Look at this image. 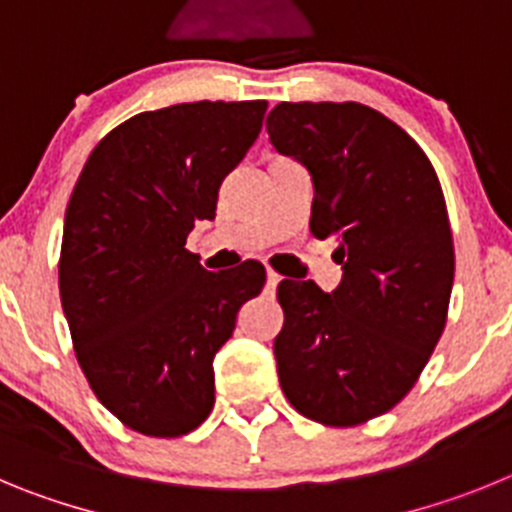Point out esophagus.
Masks as SVG:
<instances>
[{"instance_id":"esophagus-1","label":"esophagus","mask_w":512,"mask_h":512,"mask_svg":"<svg viewBox=\"0 0 512 512\" xmlns=\"http://www.w3.org/2000/svg\"><path fill=\"white\" fill-rule=\"evenodd\" d=\"M278 283H280V275L275 273V270H267V288H278Z\"/></svg>"}]
</instances>
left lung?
<instances>
[{
  "label": "left lung",
  "mask_w": 512,
  "mask_h": 512,
  "mask_svg": "<svg viewBox=\"0 0 512 512\" xmlns=\"http://www.w3.org/2000/svg\"><path fill=\"white\" fill-rule=\"evenodd\" d=\"M278 153L313 178L311 232L334 237V293L283 280L275 336L288 403L324 426H359L408 395L439 344L454 283L441 183L418 142L357 101H280L267 114Z\"/></svg>",
  "instance_id": "obj_1"
}]
</instances>
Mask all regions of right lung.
<instances>
[{
    "mask_svg": "<svg viewBox=\"0 0 512 512\" xmlns=\"http://www.w3.org/2000/svg\"><path fill=\"white\" fill-rule=\"evenodd\" d=\"M267 101L142 112L91 150L66 209L58 288L91 390L137 434L176 439L214 408V357L265 285L245 260L209 273L186 237L262 130Z\"/></svg>",
    "mask_w": 512,
    "mask_h": 512,
    "instance_id": "right-lung-1",
    "label": "right lung"
}]
</instances>
